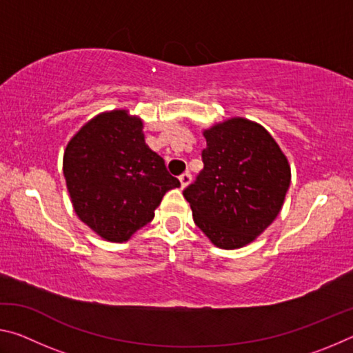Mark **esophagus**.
<instances>
[{"mask_svg": "<svg viewBox=\"0 0 353 353\" xmlns=\"http://www.w3.org/2000/svg\"><path fill=\"white\" fill-rule=\"evenodd\" d=\"M179 181H181L182 188L188 187V183L191 182V174H190V172H183V174H181V177H179Z\"/></svg>", "mask_w": 353, "mask_h": 353, "instance_id": "esophagus-1", "label": "esophagus"}]
</instances>
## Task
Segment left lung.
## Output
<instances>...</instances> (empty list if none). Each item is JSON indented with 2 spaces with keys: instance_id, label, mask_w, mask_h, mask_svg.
I'll use <instances>...</instances> for the list:
<instances>
[{
  "instance_id": "8db88e82",
  "label": "left lung",
  "mask_w": 353,
  "mask_h": 353,
  "mask_svg": "<svg viewBox=\"0 0 353 353\" xmlns=\"http://www.w3.org/2000/svg\"><path fill=\"white\" fill-rule=\"evenodd\" d=\"M202 170L183 190L196 225L221 249L254 241L283 205L288 160L260 124L232 118L204 132Z\"/></svg>"
}]
</instances>
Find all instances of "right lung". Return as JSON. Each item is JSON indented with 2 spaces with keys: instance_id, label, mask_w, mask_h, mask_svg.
Here are the masks:
<instances>
[{
  "instance_id": "right-lung-1",
  "label": "right lung",
  "mask_w": 353,
  "mask_h": 353,
  "mask_svg": "<svg viewBox=\"0 0 353 353\" xmlns=\"http://www.w3.org/2000/svg\"><path fill=\"white\" fill-rule=\"evenodd\" d=\"M143 123L126 110L103 113L68 143L63 176L74 212L99 236L123 243L151 223L168 190L181 187L145 143Z\"/></svg>"
}]
</instances>
